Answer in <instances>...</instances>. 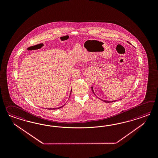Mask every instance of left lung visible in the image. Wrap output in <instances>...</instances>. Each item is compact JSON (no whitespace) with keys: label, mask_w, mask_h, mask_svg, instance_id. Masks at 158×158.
I'll return each instance as SVG.
<instances>
[{"label":"left lung","mask_w":158,"mask_h":158,"mask_svg":"<svg viewBox=\"0 0 158 158\" xmlns=\"http://www.w3.org/2000/svg\"><path fill=\"white\" fill-rule=\"evenodd\" d=\"M128 43H129V42H128ZM91 90H92V91H93V93L94 94V95L97 97V96H96V94H95V93H94V90H93V87H91ZM99 99H100V98H98ZM100 100H101L102 101H104V102H115V101H116L117 100H114V101H108V100H102V99H100ZM121 100V99H120Z\"/></svg>","instance_id":"left-lung-1"}]
</instances>
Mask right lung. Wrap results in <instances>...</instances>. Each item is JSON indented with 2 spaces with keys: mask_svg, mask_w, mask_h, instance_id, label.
<instances>
[{
  "mask_svg": "<svg viewBox=\"0 0 158 158\" xmlns=\"http://www.w3.org/2000/svg\"><path fill=\"white\" fill-rule=\"evenodd\" d=\"M71 92H72V89H71V93H70V95H71ZM70 95H69V97H70ZM64 105H62L61 106H60V107H58V108H46V109H48V110H56V109H59V108H62L63 106H64Z\"/></svg>",
  "mask_w": 158,
  "mask_h": 158,
  "instance_id": "obj_1",
  "label": "right lung"
}]
</instances>
